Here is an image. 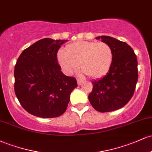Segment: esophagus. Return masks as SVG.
Returning a JSON list of instances; mask_svg holds the SVG:
<instances>
[{"label":"esophagus","mask_w":152,"mask_h":152,"mask_svg":"<svg viewBox=\"0 0 152 152\" xmlns=\"http://www.w3.org/2000/svg\"><path fill=\"white\" fill-rule=\"evenodd\" d=\"M83 83V81H82V80H81V79H77V83H78V86H79V85H81V83Z\"/></svg>","instance_id":"34e87169"}]
</instances>
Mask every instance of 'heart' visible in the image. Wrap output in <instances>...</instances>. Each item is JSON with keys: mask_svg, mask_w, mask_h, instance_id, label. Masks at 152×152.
<instances>
[{"mask_svg": "<svg viewBox=\"0 0 152 152\" xmlns=\"http://www.w3.org/2000/svg\"><path fill=\"white\" fill-rule=\"evenodd\" d=\"M61 66L67 74L76 70L78 64L88 77L99 78L106 74L113 61V50L105 42L76 41L58 53Z\"/></svg>", "mask_w": 152, "mask_h": 152, "instance_id": "b5f03b06", "label": "heart"}]
</instances>
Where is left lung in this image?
<instances>
[{
	"mask_svg": "<svg viewBox=\"0 0 152 152\" xmlns=\"http://www.w3.org/2000/svg\"><path fill=\"white\" fill-rule=\"evenodd\" d=\"M111 46L113 61L109 72L94 81L88 99L94 109L99 112L116 111L124 106L134 94L138 81L137 58L126 43L110 36H99Z\"/></svg>",
	"mask_w": 152,
	"mask_h": 152,
	"instance_id": "obj_1",
	"label": "left lung"
}]
</instances>
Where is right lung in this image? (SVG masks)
<instances>
[{
  "mask_svg": "<svg viewBox=\"0 0 152 152\" xmlns=\"http://www.w3.org/2000/svg\"><path fill=\"white\" fill-rule=\"evenodd\" d=\"M67 40L46 38L26 48L14 69V91L20 105L29 114L55 118L66 111L77 82L61 71L57 53Z\"/></svg>",
  "mask_w": 152,
  "mask_h": 152,
  "instance_id": "add662e5",
  "label": "right lung"
}]
</instances>
